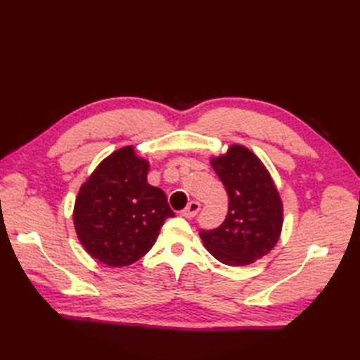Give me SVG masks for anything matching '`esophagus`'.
Masks as SVG:
<instances>
[{
	"label": "esophagus",
	"mask_w": 360,
	"mask_h": 360,
	"mask_svg": "<svg viewBox=\"0 0 360 360\" xmlns=\"http://www.w3.org/2000/svg\"><path fill=\"white\" fill-rule=\"evenodd\" d=\"M200 209H201L200 202H197V201H191V202L188 204L186 209L181 210V216H183V217H188V219H192V217L200 212Z\"/></svg>",
	"instance_id": "34e87169"
}]
</instances>
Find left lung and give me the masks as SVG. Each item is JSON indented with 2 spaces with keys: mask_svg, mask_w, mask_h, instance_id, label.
Here are the masks:
<instances>
[{
  "mask_svg": "<svg viewBox=\"0 0 360 360\" xmlns=\"http://www.w3.org/2000/svg\"><path fill=\"white\" fill-rule=\"evenodd\" d=\"M210 165L228 195V213L222 225L201 231L205 249L222 264L248 266L267 255L281 237L284 204L269 169L240 144L228 146L210 156Z\"/></svg>",
  "mask_w": 360,
  "mask_h": 360,
  "instance_id": "1",
  "label": "left lung"
}]
</instances>
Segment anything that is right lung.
I'll return each mask as SVG.
<instances>
[{"instance_id": "1", "label": "right lung", "mask_w": 360, "mask_h": 360, "mask_svg": "<svg viewBox=\"0 0 360 360\" xmlns=\"http://www.w3.org/2000/svg\"><path fill=\"white\" fill-rule=\"evenodd\" d=\"M150 162L134 146L106 156L81 184L73 225L81 245L94 259L124 267L143 258L156 243L167 217V195L147 181Z\"/></svg>"}]
</instances>
